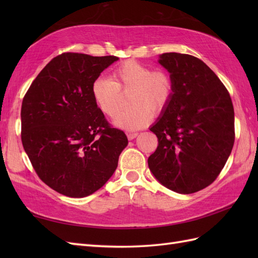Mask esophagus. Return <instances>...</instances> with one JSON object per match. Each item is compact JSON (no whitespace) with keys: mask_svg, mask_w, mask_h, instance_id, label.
I'll use <instances>...</instances> for the list:
<instances>
[{"mask_svg":"<svg viewBox=\"0 0 258 258\" xmlns=\"http://www.w3.org/2000/svg\"><path fill=\"white\" fill-rule=\"evenodd\" d=\"M139 135V133H136V132H130V133H127V139L131 141V140H134L136 136Z\"/></svg>","mask_w":258,"mask_h":258,"instance_id":"34e87169","label":"esophagus"}]
</instances>
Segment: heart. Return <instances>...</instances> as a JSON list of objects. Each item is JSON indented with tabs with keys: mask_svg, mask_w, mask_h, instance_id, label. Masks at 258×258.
Wrapping results in <instances>:
<instances>
[{
	"mask_svg": "<svg viewBox=\"0 0 258 258\" xmlns=\"http://www.w3.org/2000/svg\"><path fill=\"white\" fill-rule=\"evenodd\" d=\"M128 96V109L120 113L114 123L120 128L139 130L149 124L153 114L163 113L172 101L174 80L165 70L125 61L113 70L111 79L97 78L92 84V97L105 116L113 118L122 105L123 94Z\"/></svg>",
	"mask_w": 258,
	"mask_h": 258,
	"instance_id": "obj_1",
	"label": "heart"
}]
</instances>
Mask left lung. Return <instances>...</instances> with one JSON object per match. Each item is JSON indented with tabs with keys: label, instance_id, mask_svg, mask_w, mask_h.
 Masks as SVG:
<instances>
[{
	"label": "left lung",
	"instance_id": "left-lung-1",
	"mask_svg": "<svg viewBox=\"0 0 258 258\" xmlns=\"http://www.w3.org/2000/svg\"><path fill=\"white\" fill-rule=\"evenodd\" d=\"M158 62L173 76L174 94L150 128L158 145L147 163L165 187L191 194L217 178L231 154L235 141L232 98L200 58L164 53Z\"/></svg>",
	"mask_w": 258,
	"mask_h": 258
}]
</instances>
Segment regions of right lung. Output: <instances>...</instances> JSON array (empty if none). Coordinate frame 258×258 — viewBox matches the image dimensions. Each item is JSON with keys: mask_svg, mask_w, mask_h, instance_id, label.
Listing matches in <instances>:
<instances>
[{"mask_svg": "<svg viewBox=\"0 0 258 258\" xmlns=\"http://www.w3.org/2000/svg\"><path fill=\"white\" fill-rule=\"evenodd\" d=\"M114 55L62 53L32 82L21 108V140L37 176L57 193L85 197L105 184L128 141L92 97Z\"/></svg>", "mask_w": 258, "mask_h": 258, "instance_id": "obj_1", "label": "right lung"}]
</instances>
